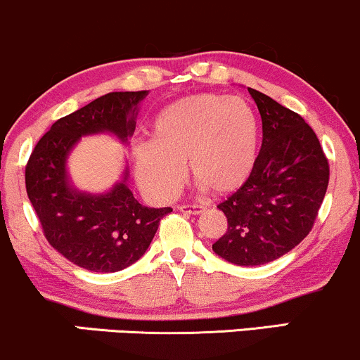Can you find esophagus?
Segmentation results:
<instances>
[{
    "mask_svg": "<svg viewBox=\"0 0 360 360\" xmlns=\"http://www.w3.org/2000/svg\"><path fill=\"white\" fill-rule=\"evenodd\" d=\"M177 210L183 213H189V214H200L205 210L203 205H181L177 206Z\"/></svg>",
    "mask_w": 360,
    "mask_h": 360,
    "instance_id": "34e87169",
    "label": "esophagus"
}]
</instances>
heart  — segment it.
<instances>
[{
  "label": "heart",
  "instance_id": "1",
  "mask_svg": "<svg viewBox=\"0 0 360 360\" xmlns=\"http://www.w3.org/2000/svg\"><path fill=\"white\" fill-rule=\"evenodd\" d=\"M259 123L242 98L194 94L157 115L150 143L134 148L137 183L147 196L169 201L191 176L217 194L240 189L254 171Z\"/></svg>",
  "mask_w": 360,
  "mask_h": 360
}]
</instances>
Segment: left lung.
<instances>
[{"mask_svg":"<svg viewBox=\"0 0 360 360\" xmlns=\"http://www.w3.org/2000/svg\"><path fill=\"white\" fill-rule=\"evenodd\" d=\"M262 118V147L247 183L218 208L229 229L213 252L254 267L288 254L311 230L330 167L316 134L295 111L249 88Z\"/></svg>","mask_w":360,"mask_h":360,"instance_id":"1","label":"left lung"}]
</instances>
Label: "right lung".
<instances>
[{"label":"right lung","mask_w":360,"mask_h":360,"mask_svg":"<svg viewBox=\"0 0 360 360\" xmlns=\"http://www.w3.org/2000/svg\"><path fill=\"white\" fill-rule=\"evenodd\" d=\"M148 91L108 93L57 120L39 140L25 184L49 243L72 264L93 272H117L146 254L171 208H147L128 188V169L110 191H79L68 159L81 137L111 134L122 143L135 131L139 106Z\"/></svg>","instance_id":"1"}]
</instances>
